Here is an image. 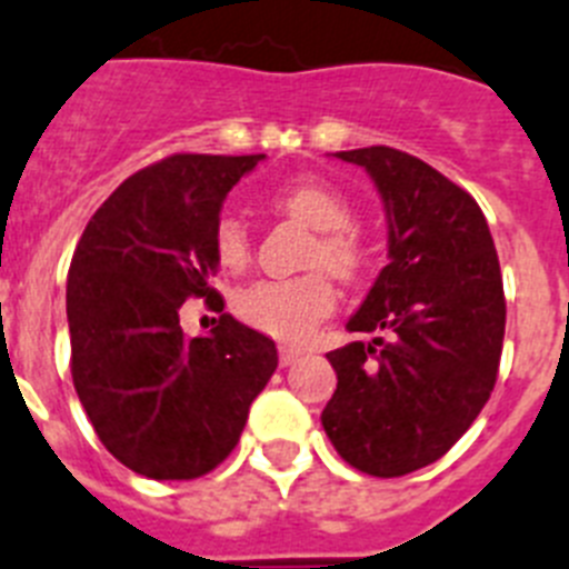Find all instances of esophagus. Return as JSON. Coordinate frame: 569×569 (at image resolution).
Here are the masks:
<instances>
[{
    "label": "esophagus",
    "instance_id": "34e87169",
    "mask_svg": "<svg viewBox=\"0 0 569 569\" xmlns=\"http://www.w3.org/2000/svg\"><path fill=\"white\" fill-rule=\"evenodd\" d=\"M300 358H303V349H300V346H280V367H291V363Z\"/></svg>",
    "mask_w": 569,
    "mask_h": 569
}]
</instances>
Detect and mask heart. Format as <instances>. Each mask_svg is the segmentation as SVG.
I'll return each instance as SVG.
<instances>
[{
	"label": "heart",
	"mask_w": 569,
	"mask_h": 569,
	"mask_svg": "<svg viewBox=\"0 0 569 569\" xmlns=\"http://www.w3.org/2000/svg\"><path fill=\"white\" fill-rule=\"evenodd\" d=\"M274 202L320 229L318 243L312 246V266H326L343 280L358 278L367 257L352 231V206L335 186L318 177H298L274 191ZM211 246L223 269H243L251 251L243 217L234 211L217 217ZM335 303L338 295L326 271H309L303 278L291 280H254L234 295L237 318L278 340H306L318 329L320 320L335 312Z\"/></svg>",
	"instance_id": "obj_1"
}]
</instances>
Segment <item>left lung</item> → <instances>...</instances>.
I'll use <instances>...</instances> for the list:
<instances>
[{
    "instance_id": "obj_1",
    "label": "left lung",
    "mask_w": 569,
    "mask_h": 569,
    "mask_svg": "<svg viewBox=\"0 0 569 569\" xmlns=\"http://www.w3.org/2000/svg\"><path fill=\"white\" fill-rule=\"evenodd\" d=\"M367 168L389 220V263L349 318V332H387L329 352L338 389L323 421L338 456L398 478L447 456L498 378L501 266L478 202L418 157L389 146L338 151Z\"/></svg>"
}]
</instances>
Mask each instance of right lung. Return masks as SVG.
<instances>
[{
  "label": "right lung",
  "mask_w": 569,
  "mask_h": 569,
  "mask_svg": "<svg viewBox=\"0 0 569 569\" xmlns=\"http://www.w3.org/2000/svg\"><path fill=\"white\" fill-rule=\"evenodd\" d=\"M263 154H174L128 177L93 211L68 271L73 389L120 463L191 481L223 463L278 369L274 340L220 315L186 338L180 306L211 289L223 200Z\"/></svg>",
  "instance_id": "1"
}]
</instances>
